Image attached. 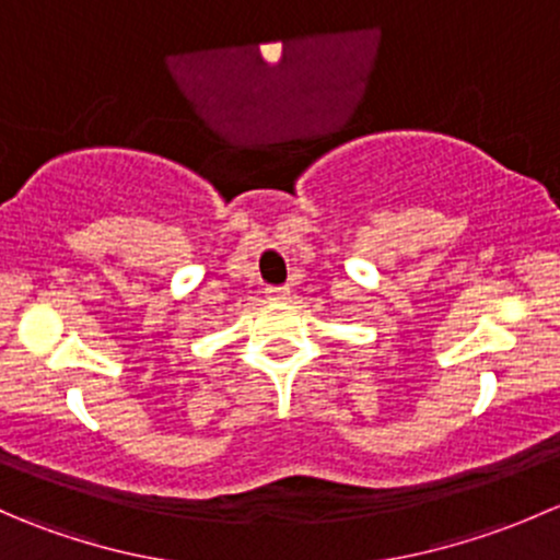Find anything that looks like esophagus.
<instances>
[{"label": "esophagus", "instance_id": "esophagus-1", "mask_svg": "<svg viewBox=\"0 0 560 560\" xmlns=\"http://www.w3.org/2000/svg\"><path fill=\"white\" fill-rule=\"evenodd\" d=\"M265 295H268V301H287L290 290H287V287H268V290H265Z\"/></svg>", "mask_w": 560, "mask_h": 560}]
</instances>
